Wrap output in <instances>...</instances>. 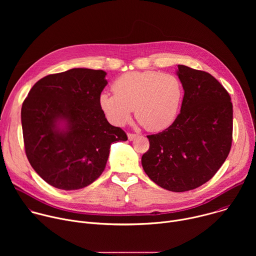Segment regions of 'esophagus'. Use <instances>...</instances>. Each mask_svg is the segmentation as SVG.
Segmentation results:
<instances>
[{"instance_id": "1", "label": "esophagus", "mask_w": 256, "mask_h": 256, "mask_svg": "<svg viewBox=\"0 0 256 256\" xmlns=\"http://www.w3.org/2000/svg\"><path fill=\"white\" fill-rule=\"evenodd\" d=\"M136 136H138L136 134H132V132H128V138L130 140H132L134 138H136Z\"/></svg>"}]
</instances>
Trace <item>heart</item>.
I'll return each instance as SVG.
<instances>
[{
  "label": "heart",
  "instance_id": "obj_1",
  "mask_svg": "<svg viewBox=\"0 0 256 256\" xmlns=\"http://www.w3.org/2000/svg\"><path fill=\"white\" fill-rule=\"evenodd\" d=\"M114 93L102 92L99 105L106 118L124 126L134 112L149 132H160L175 120L181 104L182 85L173 74L157 70L128 72L112 84Z\"/></svg>",
  "mask_w": 256,
  "mask_h": 256
}]
</instances>
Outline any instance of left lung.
I'll list each match as a JSON object with an SVG mask.
<instances>
[{
    "label": "left lung",
    "instance_id": "obj_1",
    "mask_svg": "<svg viewBox=\"0 0 256 256\" xmlns=\"http://www.w3.org/2000/svg\"><path fill=\"white\" fill-rule=\"evenodd\" d=\"M184 89L181 110L163 132L149 134L142 168L156 184L182 192L200 188L227 159L233 134V105L228 91L210 74L178 64Z\"/></svg>",
    "mask_w": 256,
    "mask_h": 256
}]
</instances>
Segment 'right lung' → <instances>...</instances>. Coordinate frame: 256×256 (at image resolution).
I'll return each instance as SVG.
<instances>
[{"label": "right lung", "instance_id": "1", "mask_svg": "<svg viewBox=\"0 0 256 256\" xmlns=\"http://www.w3.org/2000/svg\"><path fill=\"white\" fill-rule=\"evenodd\" d=\"M102 70L72 68L36 82L22 104L21 122L27 159L48 184L81 190L104 171L114 142L126 140L109 124L99 105L107 84ZM60 120L66 128L60 130Z\"/></svg>", "mask_w": 256, "mask_h": 256}]
</instances>
